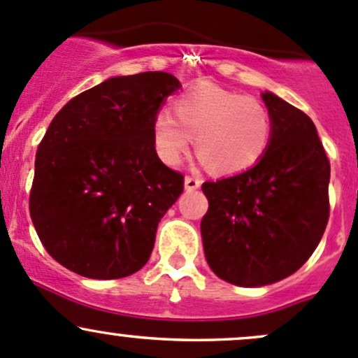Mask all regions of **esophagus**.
<instances>
[{"label":"esophagus","mask_w":358,"mask_h":358,"mask_svg":"<svg viewBox=\"0 0 358 358\" xmlns=\"http://www.w3.org/2000/svg\"><path fill=\"white\" fill-rule=\"evenodd\" d=\"M201 187V178H197V176H192V175H187L185 176V189L187 190H196Z\"/></svg>","instance_id":"34e87169"}]
</instances>
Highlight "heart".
Listing matches in <instances>:
<instances>
[{"mask_svg": "<svg viewBox=\"0 0 358 358\" xmlns=\"http://www.w3.org/2000/svg\"><path fill=\"white\" fill-rule=\"evenodd\" d=\"M173 115L159 112L152 140L162 162L175 166L189 152L192 136L199 157L220 175H236L262 161L272 140L268 107L251 95L201 83L173 100Z\"/></svg>", "mask_w": 358, "mask_h": 358, "instance_id": "b5f03b06", "label": "heart"}]
</instances>
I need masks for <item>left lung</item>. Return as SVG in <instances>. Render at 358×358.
I'll use <instances>...</instances> for the list:
<instances>
[{
    "label": "left lung",
    "instance_id": "1",
    "mask_svg": "<svg viewBox=\"0 0 358 358\" xmlns=\"http://www.w3.org/2000/svg\"><path fill=\"white\" fill-rule=\"evenodd\" d=\"M272 115L265 156L248 171L202 183L208 265L243 287L282 280L312 256L329 220L331 164L303 110L263 93Z\"/></svg>",
    "mask_w": 358,
    "mask_h": 358
}]
</instances>
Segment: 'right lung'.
I'll use <instances>...</instances> for the list:
<instances>
[{
    "mask_svg": "<svg viewBox=\"0 0 358 358\" xmlns=\"http://www.w3.org/2000/svg\"><path fill=\"white\" fill-rule=\"evenodd\" d=\"M180 88L168 72L119 76L79 93L36 152L29 211L53 259L88 279H121L150 258L183 175L156 152L152 122Z\"/></svg>",
    "mask_w": 358,
    "mask_h": 358,
    "instance_id": "right-lung-1",
    "label": "right lung"
}]
</instances>
